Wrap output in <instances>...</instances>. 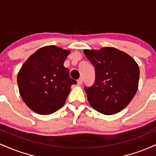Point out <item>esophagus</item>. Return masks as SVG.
I'll use <instances>...</instances> for the list:
<instances>
[{
  "label": "esophagus",
  "mask_w": 156,
  "mask_h": 156,
  "mask_svg": "<svg viewBox=\"0 0 156 156\" xmlns=\"http://www.w3.org/2000/svg\"><path fill=\"white\" fill-rule=\"evenodd\" d=\"M77 82H78V85H80V84L83 83V80H82V78H79V79H78V80H77Z\"/></svg>",
  "instance_id": "34e87169"
}]
</instances>
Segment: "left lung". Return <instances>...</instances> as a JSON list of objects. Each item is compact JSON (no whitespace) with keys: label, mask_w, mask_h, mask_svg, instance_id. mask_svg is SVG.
Segmentation results:
<instances>
[{"label":"left lung","mask_w":156,"mask_h":156,"mask_svg":"<svg viewBox=\"0 0 156 156\" xmlns=\"http://www.w3.org/2000/svg\"><path fill=\"white\" fill-rule=\"evenodd\" d=\"M84 54L93 64L96 74L92 87H84L89 104L106 115L121 112L137 92V63L126 53L114 48L84 50Z\"/></svg>","instance_id":"8db88e82"}]
</instances>
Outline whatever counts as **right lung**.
Here are the masks:
<instances>
[{"instance_id":"1","label":"right lung","mask_w":156,"mask_h":156,"mask_svg":"<svg viewBox=\"0 0 156 156\" xmlns=\"http://www.w3.org/2000/svg\"><path fill=\"white\" fill-rule=\"evenodd\" d=\"M69 51L54 45L39 48L20 69L17 84L21 98L32 111L51 114L65 103L71 86L77 83L69 77L64 62Z\"/></svg>"}]
</instances>
